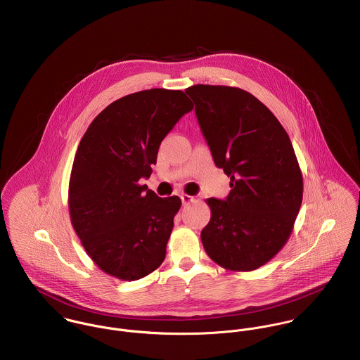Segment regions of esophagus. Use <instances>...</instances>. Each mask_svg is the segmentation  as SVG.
Instances as JSON below:
<instances>
[{
	"label": "esophagus",
	"mask_w": 360,
	"mask_h": 360,
	"mask_svg": "<svg viewBox=\"0 0 360 360\" xmlns=\"http://www.w3.org/2000/svg\"><path fill=\"white\" fill-rule=\"evenodd\" d=\"M194 201H195V198L191 197V195H187V194H183V195H181V202H183V205H188V204H191V202H194Z\"/></svg>",
	"instance_id": "obj_1"
}]
</instances>
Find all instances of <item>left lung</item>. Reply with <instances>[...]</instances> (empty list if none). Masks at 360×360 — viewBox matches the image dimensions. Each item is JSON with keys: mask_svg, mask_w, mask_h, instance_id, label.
<instances>
[{"mask_svg": "<svg viewBox=\"0 0 360 360\" xmlns=\"http://www.w3.org/2000/svg\"><path fill=\"white\" fill-rule=\"evenodd\" d=\"M186 93L217 167L230 177L227 198L206 200V254L234 271L267 263L287 243L302 204L304 181L291 140L252 94L197 84Z\"/></svg>", "mask_w": 360, "mask_h": 360, "instance_id": "8db88e82", "label": "left lung"}]
</instances>
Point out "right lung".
I'll use <instances>...</instances> for the list:
<instances>
[{
	"instance_id": "right-lung-1",
	"label": "right lung",
	"mask_w": 360,
	"mask_h": 360,
	"mask_svg": "<svg viewBox=\"0 0 360 360\" xmlns=\"http://www.w3.org/2000/svg\"><path fill=\"white\" fill-rule=\"evenodd\" d=\"M193 108L180 90L129 94L108 105L79 144L69 181L72 226L89 257L116 278H143L165 259L181 200L159 198L139 181L151 176L162 140Z\"/></svg>"
}]
</instances>
